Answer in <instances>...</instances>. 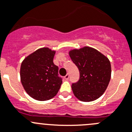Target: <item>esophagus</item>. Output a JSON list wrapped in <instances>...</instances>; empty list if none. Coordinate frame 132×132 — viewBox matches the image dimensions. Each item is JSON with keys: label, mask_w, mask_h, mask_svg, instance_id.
Here are the masks:
<instances>
[{"label": "esophagus", "mask_w": 132, "mask_h": 132, "mask_svg": "<svg viewBox=\"0 0 132 132\" xmlns=\"http://www.w3.org/2000/svg\"><path fill=\"white\" fill-rule=\"evenodd\" d=\"M69 77H70V75H69V73L66 74V76L64 77V78H65V79H66V80H68Z\"/></svg>", "instance_id": "1"}]
</instances>
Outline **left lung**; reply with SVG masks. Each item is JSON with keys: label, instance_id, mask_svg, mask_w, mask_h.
Instances as JSON below:
<instances>
[{"label": "left lung", "instance_id": "obj_1", "mask_svg": "<svg viewBox=\"0 0 132 132\" xmlns=\"http://www.w3.org/2000/svg\"><path fill=\"white\" fill-rule=\"evenodd\" d=\"M69 55L80 73L79 80L71 85L74 95L83 102L99 98L106 89L111 79L109 59L97 50L88 46L72 50Z\"/></svg>", "mask_w": 132, "mask_h": 132}]
</instances>
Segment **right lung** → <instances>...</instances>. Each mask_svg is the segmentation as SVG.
<instances>
[{
    "mask_svg": "<svg viewBox=\"0 0 132 132\" xmlns=\"http://www.w3.org/2000/svg\"><path fill=\"white\" fill-rule=\"evenodd\" d=\"M55 51L37 50L24 59L20 66V80L26 93L38 101H47L57 95L62 84L59 68L53 63Z\"/></svg>",
    "mask_w": 132,
    "mask_h": 132,
    "instance_id": "right-lung-1",
    "label": "right lung"
}]
</instances>
